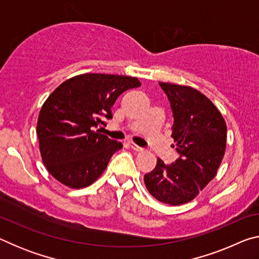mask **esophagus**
I'll use <instances>...</instances> for the list:
<instances>
[{"mask_svg":"<svg viewBox=\"0 0 259 259\" xmlns=\"http://www.w3.org/2000/svg\"><path fill=\"white\" fill-rule=\"evenodd\" d=\"M130 147L133 148V150L136 151V152H143V151H144L143 147L136 145V144H134V143H130Z\"/></svg>","mask_w":259,"mask_h":259,"instance_id":"34e87169","label":"esophagus"}]
</instances>
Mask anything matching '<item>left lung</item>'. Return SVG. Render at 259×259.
I'll use <instances>...</instances> for the list:
<instances>
[{
    "label": "left lung",
    "mask_w": 259,
    "mask_h": 259,
    "mask_svg": "<svg viewBox=\"0 0 259 259\" xmlns=\"http://www.w3.org/2000/svg\"><path fill=\"white\" fill-rule=\"evenodd\" d=\"M174 115L171 137L178 159L144 176L148 192L160 202L179 205L192 201L216 176L226 148V123L211 100L191 87L160 82Z\"/></svg>",
    "instance_id": "8db88e82"
}]
</instances>
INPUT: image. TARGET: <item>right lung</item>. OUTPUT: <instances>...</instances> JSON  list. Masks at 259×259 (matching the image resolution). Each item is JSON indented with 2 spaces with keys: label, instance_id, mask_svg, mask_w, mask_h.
Here are the masks:
<instances>
[{
  "label": "right lung",
  "instance_id": "obj_1",
  "mask_svg": "<svg viewBox=\"0 0 259 259\" xmlns=\"http://www.w3.org/2000/svg\"><path fill=\"white\" fill-rule=\"evenodd\" d=\"M138 78L88 73L68 78L43 104L36 134L42 161L57 181L72 188L87 187L104 172L122 144L100 134L112 119V106Z\"/></svg>",
  "mask_w": 259,
  "mask_h": 259
}]
</instances>
